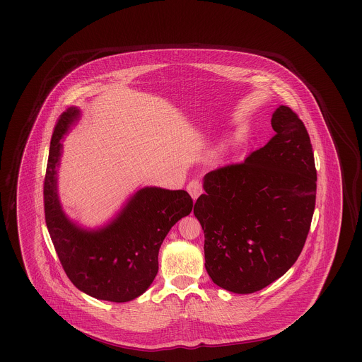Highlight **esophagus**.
I'll list each match as a JSON object with an SVG mask.
<instances>
[{"instance_id": "esophagus-1", "label": "esophagus", "mask_w": 362, "mask_h": 362, "mask_svg": "<svg viewBox=\"0 0 362 362\" xmlns=\"http://www.w3.org/2000/svg\"><path fill=\"white\" fill-rule=\"evenodd\" d=\"M187 191H189L191 198L194 201H197V198L202 194V186H201V183L198 180H191L189 185H187Z\"/></svg>"}]
</instances>
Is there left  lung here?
Returning <instances> with one entry per match:
<instances>
[{"mask_svg": "<svg viewBox=\"0 0 362 362\" xmlns=\"http://www.w3.org/2000/svg\"><path fill=\"white\" fill-rule=\"evenodd\" d=\"M276 134L241 164L204 176L194 214L205 233L211 281L238 294L258 292L284 276L310 232L316 170L310 136L286 105L272 117Z\"/></svg>", "mask_w": 362, "mask_h": 362, "instance_id": "left-lung-1", "label": "left lung"}]
</instances>
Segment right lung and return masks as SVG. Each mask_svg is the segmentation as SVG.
<instances>
[{
    "instance_id": "obj_1",
    "label": "right lung",
    "mask_w": 362,
    "mask_h": 362,
    "mask_svg": "<svg viewBox=\"0 0 362 362\" xmlns=\"http://www.w3.org/2000/svg\"><path fill=\"white\" fill-rule=\"evenodd\" d=\"M81 118L69 107L52 133L45 179V214L54 248L73 285L90 297L126 303L152 285L158 250L170 229L189 216L192 199L185 189L146 186L132 194L105 224L86 228L65 213L58 194L62 139Z\"/></svg>"
}]
</instances>
